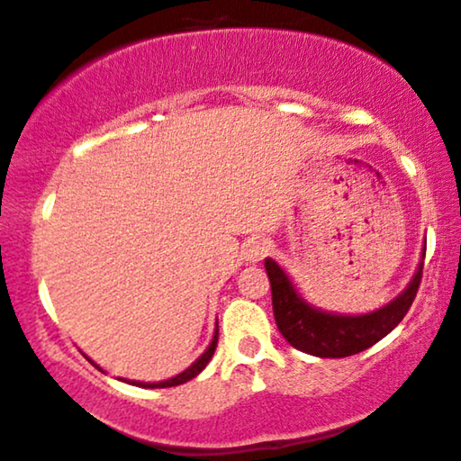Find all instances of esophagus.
Returning a JSON list of instances; mask_svg holds the SVG:
<instances>
[{
  "label": "esophagus",
  "mask_w": 461,
  "mask_h": 461,
  "mask_svg": "<svg viewBox=\"0 0 461 461\" xmlns=\"http://www.w3.org/2000/svg\"><path fill=\"white\" fill-rule=\"evenodd\" d=\"M267 252H269V242H267V240H263V238H252L250 242L246 244L244 257H246V261L257 263V261H261L263 257H267Z\"/></svg>",
  "instance_id": "obj_1"
}]
</instances>
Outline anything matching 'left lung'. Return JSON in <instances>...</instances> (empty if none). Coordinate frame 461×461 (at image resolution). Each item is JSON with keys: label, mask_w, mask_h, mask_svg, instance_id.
<instances>
[{"label": "left lung", "mask_w": 461, "mask_h": 461, "mask_svg": "<svg viewBox=\"0 0 461 461\" xmlns=\"http://www.w3.org/2000/svg\"><path fill=\"white\" fill-rule=\"evenodd\" d=\"M422 269L424 265L420 263L416 276H413L405 293L394 298L393 303H388L386 307L367 315L351 317L332 315L326 313V311L309 307L296 294L293 282L277 267V263L271 261V258L265 261L277 330L298 351L330 359L351 357V355H357L375 345L388 332H393L399 326V321L407 315L413 298L418 294L420 282H422Z\"/></svg>", "instance_id": "obj_1"}]
</instances>
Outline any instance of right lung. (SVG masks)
Here are the masks:
<instances>
[{
	"label": "right lung",
	"mask_w": 461,
	"mask_h": 461,
	"mask_svg": "<svg viewBox=\"0 0 461 461\" xmlns=\"http://www.w3.org/2000/svg\"><path fill=\"white\" fill-rule=\"evenodd\" d=\"M217 340H219V330H215V336H212V342H211V347L206 348V351L203 353V357H200L198 361H194L190 367L185 369V372H181L179 375H175V378H168V380H165V382H154V384H150V382H129V384H135V386H141V388H168V386H179V384H184V382H187V380H192L194 375H198L200 372H203V369L206 367V363L211 361V357H212V353H215V348H217ZM92 361V359H89ZM94 363V361H92ZM95 366V363H94ZM98 367V366H95Z\"/></svg>",
	"instance_id": "add662e5"
}]
</instances>
